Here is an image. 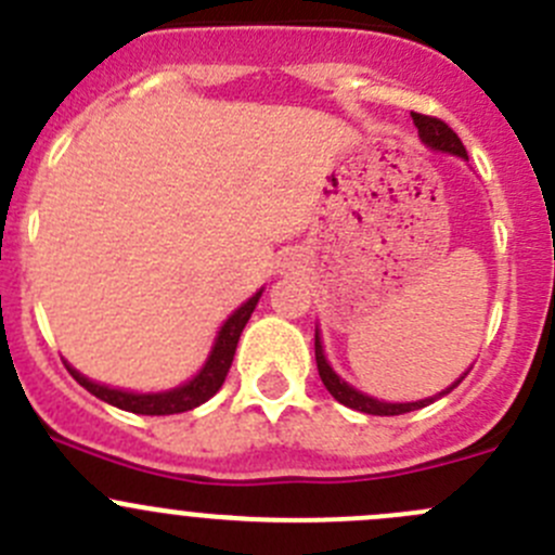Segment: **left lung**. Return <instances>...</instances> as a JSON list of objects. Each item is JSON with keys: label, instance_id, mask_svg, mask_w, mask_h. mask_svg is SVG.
Returning a JSON list of instances; mask_svg holds the SVG:
<instances>
[{"label": "left lung", "instance_id": "1", "mask_svg": "<svg viewBox=\"0 0 555 555\" xmlns=\"http://www.w3.org/2000/svg\"><path fill=\"white\" fill-rule=\"evenodd\" d=\"M412 121L428 149H434V152L455 154V157H461V159H469L466 157V149H464V143H461V138L448 127V124L442 121V118L426 116V113H412ZM314 358H317V371H320L322 385L327 387V392H331L338 403H344V406H349V409H358V412H365V414H379V417H390V414H403V412H414V409L428 406V403L437 401L439 396H444V392H450L453 387H459L461 379L469 374V371H466V374L461 376L455 385H450L448 390H442L439 396H434V398H423V401H409V403H387V401H376V398L354 390L352 385H347V382H344L341 376L331 369V363L325 360V352H322L320 331L314 333Z\"/></svg>", "mask_w": 555, "mask_h": 555}]
</instances>
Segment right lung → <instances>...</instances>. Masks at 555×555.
I'll use <instances>...</instances> for the list:
<instances>
[{"label": "right lung", "instance_id": "add662e5", "mask_svg": "<svg viewBox=\"0 0 555 555\" xmlns=\"http://www.w3.org/2000/svg\"><path fill=\"white\" fill-rule=\"evenodd\" d=\"M260 293L251 295L241 309H235L230 314V320L224 322L222 331H219L217 344H214L211 354H208L206 365L201 369V374L195 379H190L186 385L176 387V390H165V392H127V390H113V387L96 385V382L86 379L83 374L67 365L69 374L75 376L78 385H83L91 396H96L100 401L113 403L118 409H127V412L134 414H179V412H190V409L201 406L206 403L214 392L222 387L224 376H228L230 365H233V354L235 347H238V338L244 333L246 322H249L251 311H255L257 300H260Z\"/></svg>", "mask_w": 555, "mask_h": 555}]
</instances>
